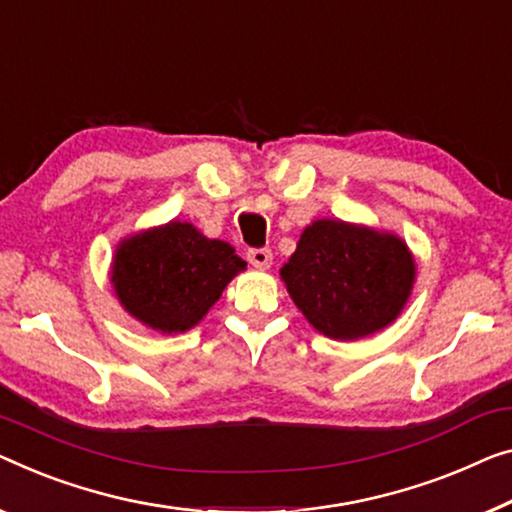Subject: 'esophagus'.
<instances>
[{
	"instance_id": "34e87169",
	"label": "esophagus",
	"mask_w": 512,
	"mask_h": 512,
	"mask_svg": "<svg viewBox=\"0 0 512 512\" xmlns=\"http://www.w3.org/2000/svg\"><path fill=\"white\" fill-rule=\"evenodd\" d=\"M248 259H250V264L255 266V269L266 271V269H271L273 255H271L269 248H253V250H250V253H248Z\"/></svg>"
}]
</instances>
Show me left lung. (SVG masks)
Instances as JSON below:
<instances>
[{
    "label": "left lung",
    "mask_w": 512,
    "mask_h": 512,
    "mask_svg": "<svg viewBox=\"0 0 512 512\" xmlns=\"http://www.w3.org/2000/svg\"><path fill=\"white\" fill-rule=\"evenodd\" d=\"M280 278L312 329L352 342L400 317L414 289L416 262L398 234L322 218L301 232Z\"/></svg>",
    "instance_id": "obj_1"
}]
</instances>
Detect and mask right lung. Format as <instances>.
<instances>
[{"label": "right lung", "mask_w": 512, "mask_h": 512, "mask_svg": "<svg viewBox=\"0 0 512 512\" xmlns=\"http://www.w3.org/2000/svg\"><path fill=\"white\" fill-rule=\"evenodd\" d=\"M246 262L227 241L170 220L119 241L110 282L128 315L151 331L186 333L216 305Z\"/></svg>", "instance_id": "right-lung-1"}]
</instances>
